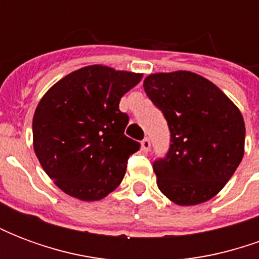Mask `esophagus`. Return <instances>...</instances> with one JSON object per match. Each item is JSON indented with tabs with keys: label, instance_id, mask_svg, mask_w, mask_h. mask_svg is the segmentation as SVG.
Instances as JSON below:
<instances>
[{
	"label": "esophagus",
	"instance_id": "esophagus-1",
	"mask_svg": "<svg viewBox=\"0 0 259 259\" xmlns=\"http://www.w3.org/2000/svg\"><path fill=\"white\" fill-rule=\"evenodd\" d=\"M150 147H151V143H150L148 139H144V140L141 141V150L144 152L150 151Z\"/></svg>",
	"mask_w": 259,
	"mask_h": 259
}]
</instances>
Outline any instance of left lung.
Returning <instances> with one entry per match:
<instances>
[{
	"instance_id": "8db88e82",
	"label": "left lung",
	"mask_w": 259,
	"mask_h": 259,
	"mask_svg": "<svg viewBox=\"0 0 259 259\" xmlns=\"http://www.w3.org/2000/svg\"><path fill=\"white\" fill-rule=\"evenodd\" d=\"M144 90L170 130L169 152L154 162L158 189L178 205L211 200L244 155L240 109L218 85L189 70L148 74Z\"/></svg>"
}]
</instances>
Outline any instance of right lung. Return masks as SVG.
<instances>
[{"instance_id":"add662e5","label":"right lung","mask_w":259,"mask_h":259,"mask_svg":"<svg viewBox=\"0 0 259 259\" xmlns=\"http://www.w3.org/2000/svg\"><path fill=\"white\" fill-rule=\"evenodd\" d=\"M143 73L90 65L58 80L33 116V148L46 174L65 194L100 201L126 174L140 144L124 136L129 116L120 98Z\"/></svg>"}]
</instances>
